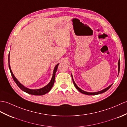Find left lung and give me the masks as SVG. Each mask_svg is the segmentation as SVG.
Instances as JSON below:
<instances>
[{
  "label": "left lung",
  "mask_w": 127,
  "mask_h": 127,
  "mask_svg": "<svg viewBox=\"0 0 127 127\" xmlns=\"http://www.w3.org/2000/svg\"><path fill=\"white\" fill-rule=\"evenodd\" d=\"M120 59L119 60V62H118V71H119V72H120ZM71 77H72V81H73V84H74L75 87H76V89H77L79 92H81V93L83 94H85V95H98V94H102V93H103L104 92H105L106 91H107L109 88L111 87L112 84H111L110 85H109L108 87H107V88H105V89L102 90L101 91H97V92H95V93H89V92H87V91H85L81 89L80 88H79L77 85L76 84V83H75L74 81H73V77H72V75H71Z\"/></svg>",
  "instance_id": "left-lung-1"
}]
</instances>
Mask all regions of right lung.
I'll use <instances>...</instances> for the list:
<instances>
[{"mask_svg": "<svg viewBox=\"0 0 127 127\" xmlns=\"http://www.w3.org/2000/svg\"><path fill=\"white\" fill-rule=\"evenodd\" d=\"M58 65H59V64H57L55 66L54 70V72H53V76L52 77L51 80L50 82V83L48 85H46L45 87H44L42 88H40V89H29V88H26L24 86V85H23L18 81L17 80V78L15 77V76H14L13 73H12V70L11 69V67H10V53H9V55H8V67H9L12 77L14 81L15 82V83L17 84V85L18 86V87L22 90L24 91V92H25L26 93L31 94V95H45V94L48 93V92H49L50 90L51 89V88H52L53 85H54V84L56 72V71H57Z\"/></svg>", "mask_w": 127, "mask_h": 127, "instance_id": "right-lung-1", "label": "right lung"}]
</instances>
